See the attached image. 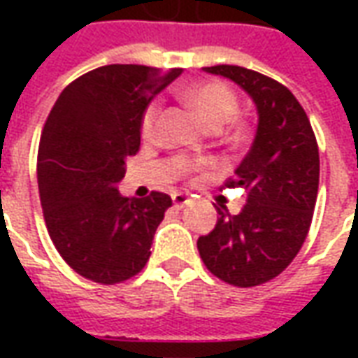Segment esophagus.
<instances>
[{"mask_svg": "<svg viewBox=\"0 0 358 358\" xmlns=\"http://www.w3.org/2000/svg\"><path fill=\"white\" fill-rule=\"evenodd\" d=\"M172 203H174V207H186L187 203H189V197L186 194H182V192H176V194H172Z\"/></svg>", "mask_w": 358, "mask_h": 358, "instance_id": "34e87169", "label": "esophagus"}]
</instances>
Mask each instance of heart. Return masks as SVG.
<instances>
[{"label": "heart", "instance_id": "b5f03b06", "mask_svg": "<svg viewBox=\"0 0 358 358\" xmlns=\"http://www.w3.org/2000/svg\"><path fill=\"white\" fill-rule=\"evenodd\" d=\"M182 95L210 130H220L238 113V97L234 94V90L226 86L224 82H194V84H187L186 88L182 90ZM159 113H161V103L159 101L148 103V107L141 113L140 134L143 140H149L155 132ZM201 145L195 148V153H201Z\"/></svg>", "mask_w": 358, "mask_h": 358}]
</instances>
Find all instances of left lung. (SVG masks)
Wrapping results in <instances>:
<instances>
[{"label":"left lung","mask_w":358,"mask_h":358,"mask_svg":"<svg viewBox=\"0 0 358 358\" xmlns=\"http://www.w3.org/2000/svg\"><path fill=\"white\" fill-rule=\"evenodd\" d=\"M236 82L259 115L255 140L226 187H243L238 215L218 207L213 232L197 240L205 266L226 284L253 287L276 278L307 238L318 194L320 159L305 109L289 90L236 65L205 66Z\"/></svg>","instance_id":"1"}]
</instances>
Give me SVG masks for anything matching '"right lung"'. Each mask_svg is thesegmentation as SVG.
Masks as SVG:
<instances>
[{
  "mask_svg": "<svg viewBox=\"0 0 358 358\" xmlns=\"http://www.w3.org/2000/svg\"><path fill=\"white\" fill-rule=\"evenodd\" d=\"M182 69L107 65L66 86L45 120L38 187L53 245L80 276L113 285L136 276L151 255L157 226L172 199L151 192L122 197L126 159L140 151L148 103Z\"/></svg>",
  "mask_w": 358,
  "mask_h": 358,
  "instance_id": "obj_1",
  "label": "right lung"
}]
</instances>
